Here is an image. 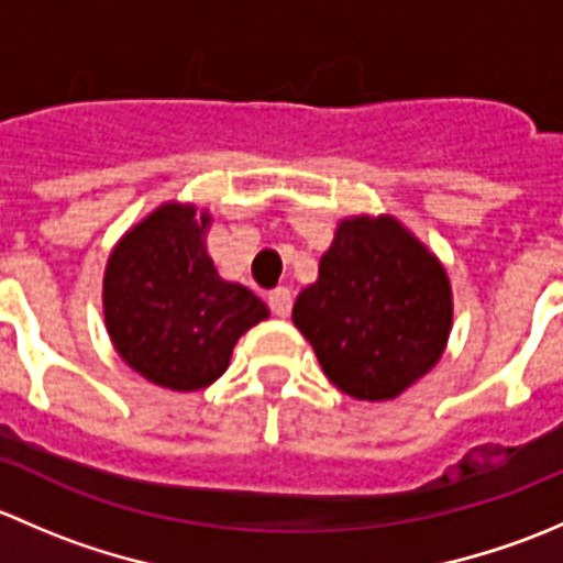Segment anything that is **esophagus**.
<instances>
[{
	"label": "esophagus",
	"mask_w": 563,
	"mask_h": 563,
	"mask_svg": "<svg viewBox=\"0 0 563 563\" xmlns=\"http://www.w3.org/2000/svg\"><path fill=\"white\" fill-rule=\"evenodd\" d=\"M266 302H269L272 313L286 318L288 313H291V291H288L286 286H277L272 288L269 297H266Z\"/></svg>",
	"instance_id": "esophagus-1"
}]
</instances>
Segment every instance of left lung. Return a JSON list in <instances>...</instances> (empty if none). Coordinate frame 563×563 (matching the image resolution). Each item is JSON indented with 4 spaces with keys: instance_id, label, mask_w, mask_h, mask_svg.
Returning <instances> with one entry per match:
<instances>
[{
    "instance_id": "8db88e82",
    "label": "left lung",
    "mask_w": 563,
    "mask_h": 563,
    "mask_svg": "<svg viewBox=\"0 0 563 563\" xmlns=\"http://www.w3.org/2000/svg\"><path fill=\"white\" fill-rule=\"evenodd\" d=\"M444 264L395 214H351L318 261L291 321L329 382L367 402L395 400L428 376L452 332Z\"/></svg>"
}]
</instances>
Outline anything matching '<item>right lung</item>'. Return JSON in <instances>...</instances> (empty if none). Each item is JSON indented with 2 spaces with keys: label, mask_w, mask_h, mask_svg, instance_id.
<instances>
[{
  "label": "right lung",
  "mask_w": 563,
  "mask_h": 563,
  "mask_svg": "<svg viewBox=\"0 0 563 563\" xmlns=\"http://www.w3.org/2000/svg\"><path fill=\"white\" fill-rule=\"evenodd\" d=\"M209 209L166 201L108 255L103 318L128 367L172 391H196L229 371L234 345L269 318L242 283L223 280L207 253Z\"/></svg>",
  "instance_id": "obj_1"
}]
</instances>
